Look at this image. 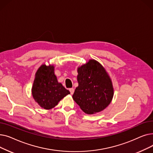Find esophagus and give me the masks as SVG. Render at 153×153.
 <instances>
[{"mask_svg": "<svg viewBox=\"0 0 153 153\" xmlns=\"http://www.w3.org/2000/svg\"><path fill=\"white\" fill-rule=\"evenodd\" d=\"M69 91H70V92H71V94L72 95V94H74V89H73V88H71V89H69Z\"/></svg>", "mask_w": 153, "mask_h": 153, "instance_id": "esophagus-1", "label": "esophagus"}]
</instances>
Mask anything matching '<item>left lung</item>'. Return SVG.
Instances as JSON below:
<instances>
[{"instance_id":"1","label":"left lung","mask_w":153,"mask_h":153,"mask_svg":"<svg viewBox=\"0 0 153 153\" xmlns=\"http://www.w3.org/2000/svg\"><path fill=\"white\" fill-rule=\"evenodd\" d=\"M78 87L72 98L85 114H95L106 108L114 94L113 84L106 69L95 59L77 68Z\"/></svg>"}]
</instances>
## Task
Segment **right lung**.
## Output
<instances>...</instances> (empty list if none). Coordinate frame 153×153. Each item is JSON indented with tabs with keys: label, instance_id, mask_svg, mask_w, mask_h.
I'll list each match as a JSON object with an SVG mask.
<instances>
[{
	"label": "right lung",
	"instance_id": "add662e5",
	"mask_svg": "<svg viewBox=\"0 0 153 153\" xmlns=\"http://www.w3.org/2000/svg\"><path fill=\"white\" fill-rule=\"evenodd\" d=\"M31 94L35 101L42 108L50 110L70 94V92L58 81L53 64H42L35 76Z\"/></svg>",
	"mask_w": 153,
	"mask_h": 153
}]
</instances>
